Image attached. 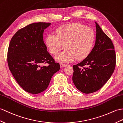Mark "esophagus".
<instances>
[{
  "label": "esophagus",
  "mask_w": 123,
  "mask_h": 123,
  "mask_svg": "<svg viewBox=\"0 0 123 123\" xmlns=\"http://www.w3.org/2000/svg\"><path fill=\"white\" fill-rule=\"evenodd\" d=\"M60 67L62 68H64V67H67V65L64 64H60Z\"/></svg>",
  "instance_id": "obj_1"
}]
</instances>
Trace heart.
I'll return each instance as SVG.
<instances>
[{
    "label": "heart",
    "instance_id": "heart-1",
    "mask_svg": "<svg viewBox=\"0 0 123 123\" xmlns=\"http://www.w3.org/2000/svg\"><path fill=\"white\" fill-rule=\"evenodd\" d=\"M95 33L92 29L80 23H72L59 28L56 35L49 33L45 44L51 55H56L65 45L66 50L55 56L56 61L70 63L76 59L82 60L90 55L95 42Z\"/></svg>",
    "mask_w": 123,
    "mask_h": 123
}]
</instances>
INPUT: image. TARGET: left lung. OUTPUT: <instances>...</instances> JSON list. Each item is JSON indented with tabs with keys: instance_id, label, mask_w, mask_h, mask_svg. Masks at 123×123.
Instances as JSON below:
<instances>
[{
	"instance_id": "obj_1",
	"label": "left lung",
	"mask_w": 123,
	"mask_h": 123,
	"mask_svg": "<svg viewBox=\"0 0 123 123\" xmlns=\"http://www.w3.org/2000/svg\"><path fill=\"white\" fill-rule=\"evenodd\" d=\"M95 22V45L86 58L73 67L74 84L79 91L85 94L100 89L112 76L116 64L115 51L112 41L98 23Z\"/></svg>"
}]
</instances>
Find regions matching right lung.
<instances>
[{
  "label": "right lung",
  "instance_id": "1",
  "mask_svg": "<svg viewBox=\"0 0 123 123\" xmlns=\"http://www.w3.org/2000/svg\"><path fill=\"white\" fill-rule=\"evenodd\" d=\"M50 23H33L19 30L11 38L7 62L9 70L22 89L38 94L47 89L53 75L60 70L47 49L44 30ZM48 63V66H42Z\"/></svg>",
  "mask_w": 123,
  "mask_h": 123
}]
</instances>
